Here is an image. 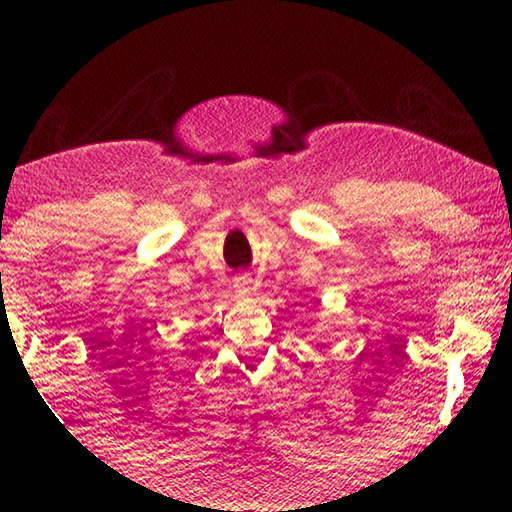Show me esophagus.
<instances>
[{
  "label": "esophagus",
  "mask_w": 512,
  "mask_h": 512,
  "mask_svg": "<svg viewBox=\"0 0 512 512\" xmlns=\"http://www.w3.org/2000/svg\"><path fill=\"white\" fill-rule=\"evenodd\" d=\"M235 290L239 292V295H248V292L253 290V279H250L248 275L237 277V279H235Z\"/></svg>",
  "instance_id": "1"
}]
</instances>
